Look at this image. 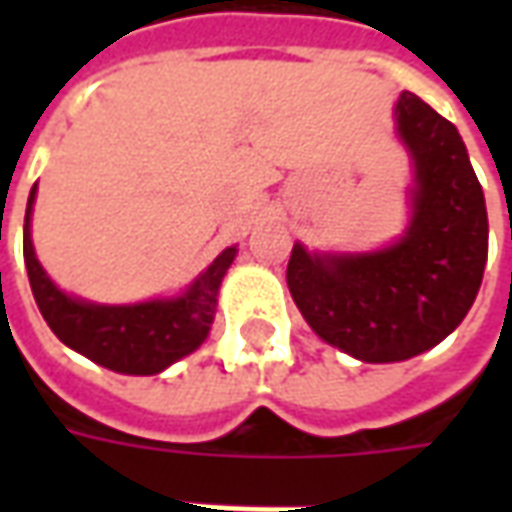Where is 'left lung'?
I'll use <instances>...</instances> for the list:
<instances>
[{"mask_svg": "<svg viewBox=\"0 0 512 512\" xmlns=\"http://www.w3.org/2000/svg\"><path fill=\"white\" fill-rule=\"evenodd\" d=\"M397 134L414 161L411 222L397 244L315 255L296 244L288 288L312 332L362 362H403L466 318L483 282L488 213L458 128L400 93Z\"/></svg>", "mask_w": 512, "mask_h": 512, "instance_id": "1", "label": "left lung"}]
</instances>
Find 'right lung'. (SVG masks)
Wrapping results in <instances>:
<instances>
[{"label":"right lung","mask_w":512,"mask_h":512,"mask_svg":"<svg viewBox=\"0 0 512 512\" xmlns=\"http://www.w3.org/2000/svg\"><path fill=\"white\" fill-rule=\"evenodd\" d=\"M35 191L38 186L29 191L24 216V263L40 315L62 343L93 359L95 365L126 376H156L205 343L216 315L219 285L238 252L235 246H227L178 299L142 301L123 307L90 304L57 288L35 257L29 235Z\"/></svg>","instance_id":"1"}]
</instances>
